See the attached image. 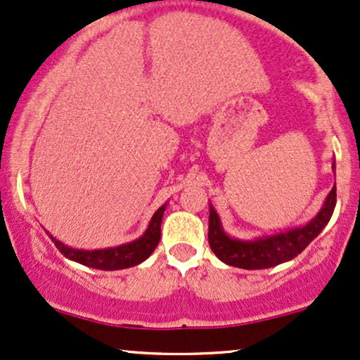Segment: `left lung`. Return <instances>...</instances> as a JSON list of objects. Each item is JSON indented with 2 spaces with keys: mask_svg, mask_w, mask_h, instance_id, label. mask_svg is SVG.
<instances>
[{
  "mask_svg": "<svg viewBox=\"0 0 360 360\" xmlns=\"http://www.w3.org/2000/svg\"><path fill=\"white\" fill-rule=\"evenodd\" d=\"M335 171V161L332 164ZM337 193L335 186L323 202L322 210L305 226L288 229L278 235L257 238V240H236L224 233L219 216L210 205V228H207V241L213 253L229 266L245 268V270H263L290 262L300 255L314 238L320 235L326 224L330 221L335 210Z\"/></svg>",
  "mask_w": 360,
  "mask_h": 360,
  "instance_id": "obj_1",
  "label": "left lung"
}]
</instances>
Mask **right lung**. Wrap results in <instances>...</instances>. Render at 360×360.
I'll return each instance as SVG.
<instances>
[{"label":"right lung","mask_w":360,"mask_h":360,"mask_svg":"<svg viewBox=\"0 0 360 360\" xmlns=\"http://www.w3.org/2000/svg\"><path fill=\"white\" fill-rule=\"evenodd\" d=\"M166 211V205L159 207L155 211L153 218H150L149 226H147L146 233L137 240L125 243L115 248H105V250H75L70 246L63 245L56 238L49 235L53 241L56 248L65 258L72 259V262L80 263V265L97 268V270H124V268L136 266L142 263L153 255V251L158 246L159 240H161V223L162 214ZM49 233V231H46Z\"/></svg>","instance_id":"add662e5"}]
</instances>
